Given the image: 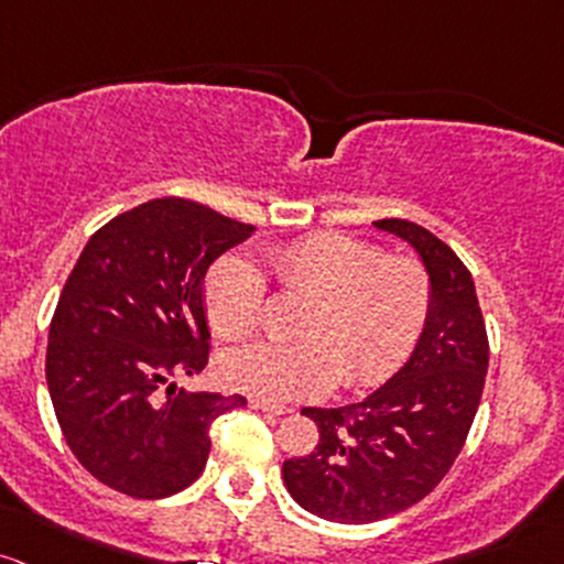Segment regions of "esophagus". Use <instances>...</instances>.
Returning a JSON list of instances; mask_svg holds the SVG:
<instances>
[{
	"label": "esophagus",
	"mask_w": 564,
	"mask_h": 564,
	"mask_svg": "<svg viewBox=\"0 0 564 564\" xmlns=\"http://www.w3.org/2000/svg\"><path fill=\"white\" fill-rule=\"evenodd\" d=\"M249 406H251V410H257V412H270V414H286V412H289L286 406L268 404V401H262V399H251Z\"/></svg>",
	"instance_id": "esophagus-1"
}]
</instances>
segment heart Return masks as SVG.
<instances>
[{"label": "heart", "mask_w": 564, "mask_h": 564, "mask_svg": "<svg viewBox=\"0 0 564 564\" xmlns=\"http://www.w3.org/2000/svg\"><path fill=\"white\" fill-rule=\"evenodd\" d=\"M278 292L311 296L296 343H253L227 352V386L262 401H296L343 386L386 382L410 358L431 315V278L412 257H391L345 232H311L272 246ZM203 300L221 339L251 337L268 311V281L251 259L225 253L212 264Z\"/></svg>", "instance_id": "1"}]
</instances>
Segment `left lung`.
Instances as JSON below:
<instances>
[{
	"instance_id": "obj_1",
	"label": "left lung",
	"mask_w": 564,
	"mask_h": 564,
	"mask_svg": "<svg viewBox=\"0 0 564 564\" xmlns=\"http://www.w3.org/2000/svg\"><path fill=\"white\" fill-rule=\"evenodd\" d=\"M423 259L431 315L412 358L380 391L337 410L305 406L318 425L311 455L283 463L302 509L364 524L410 509L453 468L485 391L490 343L474 278L444 240L406 219L375 221Z\"/></svg>"
}]
</instances>
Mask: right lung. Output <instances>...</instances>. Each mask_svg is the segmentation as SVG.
Returning a JSON list of instances; mask_svg holds the SVG:
<instances>
[{
    "label": "right lung",
    "instance_id": "1",
    "mask_svg": "<svg viewBox=\"0 0 564 564\" xmlns=\"http://www.w3.org/2000/svg\"><path fill=\"white\" fill-rule=\"evenodd\" d=\"M251 225L184 197L115 216L79 253L51 321L45 375L66 444L111 490L169 498L203 474L208 429L243 395L187 393L208 364L203 275Z\"/></svg>",
    "mask_w": 564,
    "mask_h": 564
}]
</instances>
